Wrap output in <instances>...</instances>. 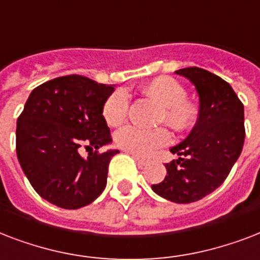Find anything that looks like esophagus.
Listing matches in <instances>:
<instances>
[{"instance_id": "34e87169", "label": "esophagus", "mask_w": 260, "mask_h": 260, "mask_svg": "<svg viewBox=\"0 0 260 260\" xmlns=\"http://www.w3.org/2000/svg\"><path fill=\"white\" fill-rule=\"evenodd\" d=\"M133 158H134V160H136V161L138 162V164H140L141 167H145V166H146V164H148V161H146V160L138 157V156H133Z\"/></svg>"}]
</instances>
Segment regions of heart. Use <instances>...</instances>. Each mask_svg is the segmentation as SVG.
I'll list each match as a JSON object with an SVG mask.
<instances>
[{
    "label": "heart",
    "mask_w": 260,
    "mask_h": 260,
    "mask_svg": "<svg viewBox=\"0 0 260 260\" xmlns=\"http://www.w3.org/2000/svg\"><path fill=\"white\" fill-rule=\"evenodd\" d=\"M145 93L161 106L160 120L172 127L183 130L190 127L197 119V107L186 100V89L175 78L161 76L152 80L144 88ZM130 106V96L124 89H116L104 103L103 115L110 126H118L126 119ZM171 134L164 127L146 128L124 126L115 134V144L133 156L148 157L156 149L170 144Z\"/></svg>",
    "instance_id": "heart-1"
}]
</instances>
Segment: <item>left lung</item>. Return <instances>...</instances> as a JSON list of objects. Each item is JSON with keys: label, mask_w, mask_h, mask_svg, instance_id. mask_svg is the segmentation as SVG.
I'll return each instance as SVG.
<instances>
[{"label": "left lung", "mask_w": 260, "mask_h": 260, "mask_svg": "<svg viewBox=\"0 0 260 260\" xmlns=\"http://www.w3.org/2000/svg\"><path fill=\"white\" fill-rule=\"evenodd\" d=\"M190 80L199 96L198 120L184 141L170 149L166 179L152 190L175 203H191L220 187L244 144V106L232 86L201 68L175 72Z\"/></svg>", "instance_id": "left-lung-1"}]
</instances>
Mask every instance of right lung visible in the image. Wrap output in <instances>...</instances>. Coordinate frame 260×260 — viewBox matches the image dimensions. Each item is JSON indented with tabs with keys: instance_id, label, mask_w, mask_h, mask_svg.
Here are the masks:
<instances>
[{
	"instance_id": "right-lung-1",
	"label": "right lung",
	"mask_w": 260,
	"mask_h": 260,
	"mask_svg": "<svg viewBox=\"0 0 260 260\" xmlns=\"http://www.w3.org/2000/svg\"><path fill=\"white\" fill-rule=\"evenodd\" d=\"M115 85L84 76H63L36 86L16 128V152L24 174L43 199L62 209H80L102 194L108 164L119 150L111 144L103 107ZM90 148L88 158L79 149ZM95 152H93V149Z\"/></svg>"
}]
</instances>
